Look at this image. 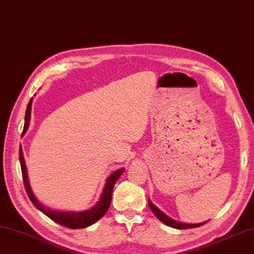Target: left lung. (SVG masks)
<instances>
[{
  "label": "left lung",
  "instance_id": "8db88e82",
  "mask_svg": "<svg viewBox=\"0 0 254 254\" xmlns=\"http://www.w3.org/2000/svg\"><path fill=\"white\" fill-rule=\"evenodd\" d=\"M149 205H150V209L152 210V212L156 215V218H158L161 222H163L164 224L170 225V227L175 228V229H180V230H184V229H192V228H197V227H201V225H203L205 222L203 223H199V224H186V223H181V222H177V221H174L172 219H170L169 216L165 215L164 213H162L158 207H156L153 203H152L151 201H149Z\"/></svg>",
  "mask_w": 254,
  "mask_h": 254
}]
</instances>
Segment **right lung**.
<instances>
[{"label":"right lung","mask_w":254,"mask_h":254,"mask_svg":"<svg viewBox=\"0 0 254 254\" xmlns=\"http://www.w3.org/2000/svg\"><path fill=\"white\" fill-rule=\"evenodd\" d=\"M32 100L33 99H31L29 104H27L26 112H25V123H24V128H23L22 134H24L27 130V127H29L30 120H31ZM20 163H21L23 182H24L26 193H27V195H29L30 200L32 201V203L35 205L36 209L42 211L45 215L49 216V218L51 220H53L54 222H57L60 225H62V227H65L68 229H83V228L90 227V225L95 223L96 221L100 220L105 213H107V211L110 207V204H111L114 184L118 181V179L121 177V174L124 172V169H120L110 175L109 179L107 180V183H105L102 196H101L100 201L93 207H92V209L84 211V212H77V213H70V212L51 211V210L47 209L45 206H43L40 203V202H38V200L35 199L33 192H32L31 188H30L29 179H27L26 165H25L24 158H23L22 147H20Z\"/></svg>","instance_id":"1"}]
</instances>
